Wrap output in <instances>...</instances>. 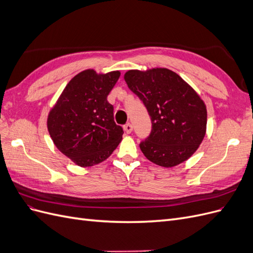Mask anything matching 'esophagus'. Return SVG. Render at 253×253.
I'll list each match as a JSON object with an SVG mask.
<instances>
[{"label": "esophagus", "instance_id": "34e87169", "mask_svg": "<svg viewBox=\"0 0 253 253\" xmlns=\"http://www.w3.org/2000/svg\"><path fill=\"white\" fill-rule=\"evenodd\" d=\"M124 128H125V131H126V134H129V133H132V131H133V126L128 122V124H126V125L124 126Z\"/></svg>", "mask_w": 253, "mask_h": 253}]
</instances>
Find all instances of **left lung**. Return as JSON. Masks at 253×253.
<instances>
[{"mask_svg":"<svg viewBox=\"0 0 253 253\" xmlns=\"http://www.w3.org/2000/svg\"><path fill=\"white\" fill-rule=\"evenodd\" d=\"M125 80L151 117V134L139 144L143 155L165 168L186 162L206 135L207 109L202 98L168 68L131 70Z\"/></svg>","mask_w":253,"mask_h":253,"instance_id":"left-lung-1","label":"left lung"}]
</instances>
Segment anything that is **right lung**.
Wrapping results in <instances>:
<instances>
[{
    "label": "right lung",
    "mask_w": 253,
    "mask_h": 253,
    "mask_svg": "<svg viewBox=\"0 0 253 253\" xmlns=\"http://www.w3.org/2000/svg\"><path fill=\"white\" fill-rule=\"evenodd\" d=\"M119 77V71L79 73L48 114L47 128L53 143L77 166L102 163L122 139L124 129L115 124L114 108L106 99Z\"/></svg>",
    "instance_id": "right-lung-1"
}]
</instances>
